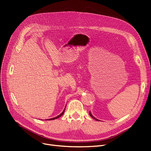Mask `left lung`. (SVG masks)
<instances>
[{"instance_id":"obj_1","label":"left lung","mask_w":151,"mask_h":151,"mask_svg":"<svg viewBox=\"0 0 151 151\" xmlns=\"http://www.w3.org/2000/svg\"><path fill=\"white\" fill-rule=\"evenodd\" d=\"M89 115H90V116H91V117H92V118H93V119H95V120H97V121H99V120H97V119H96V118H94V117H93V116H92V114H91V112H89Z\"/></svg>"}]
</instances>
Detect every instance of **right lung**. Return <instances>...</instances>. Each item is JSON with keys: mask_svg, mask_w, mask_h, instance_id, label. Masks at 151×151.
I'll return each instance as SVG.
<instances>
[{"mask_svg": "<svg viewBox=\"0 0 151 151\" xmlns=\"http://www.w3.org/2000/svg\"><path fill=\"white\" fill-rule=\"evenodd\" d=\"M65 109H64V111L59 115H58V116H57V117H54V118H52V119H49L48 120H54V119H57V118H59L60 117H61V116L63 114V113H64V112H65Z\"/></svg>", "mask_w": 151, "mask_h": 151, "instance_id": "right-lung-1", "label": "right lung"}]
</instances>
